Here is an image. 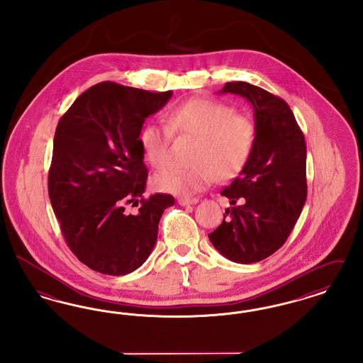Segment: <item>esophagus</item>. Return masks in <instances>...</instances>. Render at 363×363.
<instances>
[{
	"label": "esophagus",
	"instance_id": "obj_1",
	"mask_svg": "<svg viewBox=\"0 0 363 363\" xmlns=\"http://www.w3.org/2000/svg\"><path fill=\"white\" fill-rule=\"evenodd\" d=\"M199 200L197 199H188V197H181L178 199V204L182 207H188V206H193L196 204Z\"/></svg>",
	"mask_w": 363,
	"mask_h": 363
}]
</instances>
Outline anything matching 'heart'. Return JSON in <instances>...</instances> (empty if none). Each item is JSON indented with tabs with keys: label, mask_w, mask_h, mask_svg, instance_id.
I'll list each match as a JSON object with an SVG mask.
<instances>
[{
	"label": "heart",
	"mask_w": 363,
	"mask_h": 363,
	"mask_svg": "<svg viewBox=\"0 0 363 363\" xmlns=\"http://www.w3.org/2000/svg\"><path fill=\"white\" fill-rule=\"evenodd\" d=\"M169 125L148 122L140 133L145 160L156 169L170 162L174 133L196 138L191 151L194 164L172 166L152 179L156 190L178 196H193L211 186L218 175L227 179L240 173L256 141V125L230 104L208 98H194L175 106Z\"/></svg>",
	"instance_id": "b5f03b06"
}]
</instances>
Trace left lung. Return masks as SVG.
Returning a JSON list of instances; mask_svg holds the SVG:
<instances>
[{"label":"left lung","instance_id":"obj_1","mask_svg":"<svg viewBox=\"0 0 363 363\" xmlns=\"http://www.w3.org/2000/svg\"><path fill=\"white\" fill-rule=\"evenodd\" d=\"M241 95L255 110L256 141L240 175L222 190L225 219L208 235L225 259L252 264L269 257L289 238L308 196L306 143L290 106L245 82L220 94Z\"/></svg>","mask_w":363,"mask_h":363}]
</instances>
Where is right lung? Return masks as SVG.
Wrapping results in <instances>:
<instances>
[{"mask_svg": "<svg viewBox=\"0 0 363 363\" xmlns=\"http://www.w3.org/2000/svg\"><path fill=\"white\" fill-rule=\"evenodd\" d=\"M104 82L83 92L57 125L49 197L72 253L104 275L133 272L151 255L172 194L144 197L140 145L145 118L172 98ZM138 206L136 214L125 211Z\"/></svg>", "mask_w": 363, "mask_h": 363, "instance_id": "add662e5", "label": "right lung"}]
</instances>
